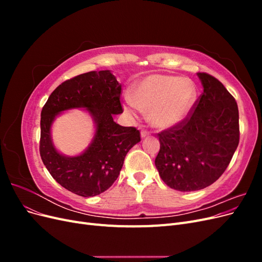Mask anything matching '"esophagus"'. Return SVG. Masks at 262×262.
<instances>
[{"mask_svg": "<svg viewBox=\"0 0 262 262\" xmlns=\"http://www.w3.org/2000/svg\"><path fill=\"white\" fill-rule=\"evenodd\" d=\"M148 136H149V132H148V131H146V130H144V129L141 131V137H142V138H146V137H148Z\"/></svg>", "mask_w": 262, "mask_h": 262, "instance_id": "obj_1", "label": "esophagus"}]
</instances>
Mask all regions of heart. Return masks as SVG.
Here are the masks:
<instances>
[{"instance_id": "obj_1", "label": "heart", "mask_w": 262, "mask_h": 262, "mask_svg": "<svg viewBox=\"0 0 262 262\" xmlns=\"http://www.w3.org/2000/svg\"><path fill=\"white\" fill-rule=\"evenodd\" d=\"M196 86L187 77L152 74L142 80L126 100L132 115L143 109L150 123L158 129H169L184 122L196 100Z\"/></svg>"}]
</instances>
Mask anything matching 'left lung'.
<instances>
[{"label": "left lung", "instance_id": "1", "mask_svg": "<svg viewBox=\"0 0 262 262\" xmlns=\"http://www.w3.org/2000/svg\"><path fill=\"white\" fill-rule=\"evenodd\" d=\"M203 93L184 122L158 133L155 166L166 185L195 191L215 182L239 143V115L235 98L217 78L196 73Z\"/></svg>", "mask_w": 262, "mask_h": 262}]
</instances>
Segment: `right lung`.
Wrapping results in <instances>:
<instances>
[{
	"mask_svg": "<svg viewBox=\"0 0 262 262\" xmlns=\"http://www.w3.org/2000/svg\"><path fill=\"white\" fill-rule=\"evenodd\" d=\"M121 85L109 70L92 71L63 82L49 96L41 110V160L50 175L63 188L81 196L106 191L118 178L124 157L141 141L140 131L122 126L114 116L123 113ZM86 108L97 126L90 146L77 157L60 155L51 140L55 117L66 110Z\"/></svg>",
	"mask_w": 262,
	"mask_h": 262,
	"instance_id": "obj_1",
	"label": "right lung"
}]
</instances>
